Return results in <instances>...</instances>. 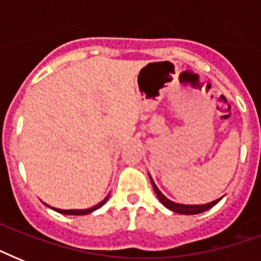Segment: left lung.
<instances>
[{
    "label": "left lung",
    "instance_id": "1",
    "mask_svg": "<svg viewBox=\"0 0 261 261\" xmlns=\"http://www.w3.org/2000/svg\"><path fill=\"white\" fill-rule=\"evenodd\" d=\"M151 180V186L154 188L155 195H157V198L160 199V202L163 203L164 206L169 208L171 211H174V213H177V214H184V215H192V214H199V213H203V211L208 210L211 207H214L217 203L221 200V198L217 199V200H213L210 203H206V204H180V203H174L172 200L167 198V196H164L163 192L157 188V186L153 181V178L150 177Z\"/></svg>",
    "mask_w": 261,
    "mask_h": 261
}]
</instances>
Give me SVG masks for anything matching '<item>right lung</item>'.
Wrapping results in <instances>:
<instances>
[{"label":"right lung","mask_w":261,"mask_h":261,"mask_svg":"<svg viewBox=\"0 0 261 261\" xmlns=\"http://www.w3.org/2000/svg\"><path fill=\"white\" fill-rule=\"evenodd\" d=\"M108 198H110V195H108V196H107V198L104 199V200H101V202L98 203V204H96V206H93V207H90V208H85V210H61V208H55V207H51V206H48V204H47V206L50 207V208H53V210L58 211V213H61V214H66V215H85V214H89V213H92V211L97 210V208H100V207H101L102 204H104V203L107 202V200H108Z\"/></svg>","instance_id":"1"}]
</instances>
